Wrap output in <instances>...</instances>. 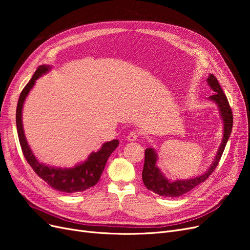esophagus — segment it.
I'll return each mask as SVG.
<instances>
[{"mask_svg":"<svg viewBox=\"0 0 250 250\" xmlns=\"http://www.w3.org/2000/svg\"><path fill=\"white\" fill-rule=\"evenodd\" d=\"M138 139H139V133L137 131H131L127 135V141H129V142H134Z\"/></svg>","mask_w":250,"mask_h":250,"instance_id":"obj_1","label":"esophagus"}]
</instances>
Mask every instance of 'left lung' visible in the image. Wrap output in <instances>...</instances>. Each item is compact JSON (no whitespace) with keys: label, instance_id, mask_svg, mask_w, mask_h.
Masks as SVG:
<instances>
[{"label":"left lung","instance_id":"1","mask_svg":"<svg viewBox=\"0 0 250 250\" xmlns=\"http://www.w3.org/2000/svg\"><path fill=\"white\" fill-rule=\"evenodd\" d=\"M207 82L208 86L213 89V92H215V94L209 96L208 99L216 103L223 122L222 142L217 150L213 163L210 164L207 172L190 179H177L174 181H171L166 177L163 172L160 170V168L156 166L158 156L155 149L147 148L145 150V164H144L142 172L143 183L148 190L152 191L160 196H165V197H178V196L190 192L195 187H197L198 185L203 183L216 169L219 161H220L222 156L226 143H228L230 137L232 129V112L229 104L228 98L224 95L220 84H219L217 78L213 74H209Z\"/></svg>","mask_w":250,"mask_h":250}]
</instances>
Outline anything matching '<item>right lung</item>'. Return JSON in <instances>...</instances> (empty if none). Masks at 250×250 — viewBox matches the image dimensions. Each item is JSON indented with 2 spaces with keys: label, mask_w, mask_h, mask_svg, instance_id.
I'll return each instance as SVG.
<instances>
[{
  "label": "right lung",
  "mask_w": 250,
  "mask_h": 250,
  "mask_svg": "<svg viewBox=\"0 0 250 250\" xmlns=\"http://www.w3.org/2000/svg\"><path fill=\"white\" fill-rule=\"evenodd\" d=\"M51 69L52 66L48 64L40 65L31 80L27 83V85L21 93L17 106V129L20 144L28 164L31 166L37 175L46 181L51 188L64 193L82 192L94 187L99 181L108 157L119 146V141L112 140L104 143L99 150L90 153L84 162L79 163L72 168L53 167V166L39 162L25 137L21 117L22 107H24L25 100L30 90L35 84V81L42 77L43 74H47Z\"/></svg>",
  "instance_id": "right-lung-1"
}]
</instances>
